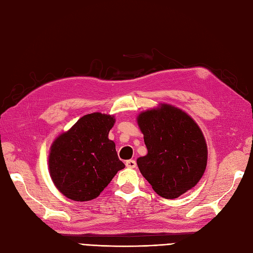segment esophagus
I'll return each mask as SVG.
<instances>
[{"mask_svg":"<svg viewBox=\"0 0 253 253\" xmlns=\"http://www.w3.org/2000/svg\"><path fill=\"white\" fill-rule=\"evenodd\" d=\"M125 164H126V168H128V169H135L137 166V163L135 160H128V161H126Z\"/></svg>","mask_w":253,"mask_h":253,"instance_id":"obj_1","label":"esophagus"}]
</instances>
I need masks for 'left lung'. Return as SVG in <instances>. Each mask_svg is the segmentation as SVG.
<instances>
[{
	"label": "left lung",
	"mask_w": 253,
	"mask_h": 253,
	"mask_svg": "<svg viewBox=\"0 0 253 253\" xmlns=\"http://www.w3.org/2000/svg\"><path fill=\"white\" fill-rule=\"evenodd\" d=\"M137 122L148 149L137 164L153 190L175 199L195 187L208 162L207 142L197 123L169 104L140 113Z\"/></svg>",
	"instance_id": "1"
}]
</instances>
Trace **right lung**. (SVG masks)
I'll use <instances>...</instances> for the list:
<instances>
[{"label":"right lung","mask_w":253,"mask_h":253,"mask_svg":"<svg viewBox=\"0 0 253 253\" xmlns=\"http://www.w3.org/2000/svg\"><path fill=\"white\" fill-rule=\"evenodd\" d=\"M115 118L102 113L83 116L52 143L50 176L55 187L74 201L95 199L118 170L125 168L109 139Z\"/></svg>","instance_id":"1"}]
</instances>
